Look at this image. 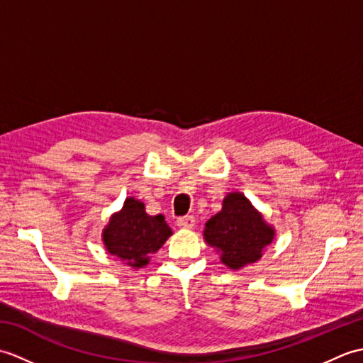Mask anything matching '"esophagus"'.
I'll return each instance as SVG.
<instances>
[{
  "mask_svg": "<svg viewBox=\"0 0 363 363\" xmlns=\"http://www.w3.org/2000/svg\"><path fill=\"white\" fill-rule=\"evenodd\" d=\"M176 226L184 228V229H191L195 226V218L191 215H186V217H181L176 220Z\"/></svg>",
  "mask_w": 363,
  "mask_h": 363,
  "instance_id": "obj_1",
  "label": "esophagus"
}]
</instances>
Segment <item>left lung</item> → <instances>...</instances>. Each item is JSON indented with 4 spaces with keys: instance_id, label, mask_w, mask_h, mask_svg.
Masks as SVG:
<instances>
[{
    "instance_id": "obj_1",
    "label": "left lung",
    "mask_w": 363,
    "mask_h": 363,
    "mask_svg": "<svg viewBox=\"0 0 363 363\" xmlns=\"http://www.w3.org/2000/svg\"><path fill=\"white\" fill-rule=\"evenodd\" d=\"M274 230L242 194H229L223 209L206 223L204 238L221 254L226 267L238 269L254 264L272 243Z\"/></svg>"
}]
</instances>
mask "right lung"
Wrapping results in <instances>:
<instances>
[{"label":"right lung","instance_id":"add662e5","mask_svg":"<svg viewBox=\"0 0 363 363\" xmlns=\"http://www.w3.org/2000/svg\"><path fill=\"white\" fill-rule=\"evenodd\" d=\"M169 235L172 229L164 215L151 217L145 212L143 203L128 198L123 209L113 215L104 229L103 240L112 256L126 260L129 267L142 268Z\"/></svg>","mask_w":363,"mask_h":363}]
</instances>
